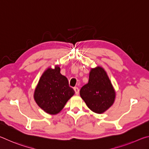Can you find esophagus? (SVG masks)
<instances>
[{
  "instance_id": "esophagus-1",
  "label": "esophagus",
  "mask_w": 149,
  "mask_h": 149,
  "mask_svg": "<svg viewBox=\"0 0 149 149\" xmlns=\"http://www.w3.org/2000/svg\"><path fill=\"white\" fill-rule=\"evenodd\" d=\"M74 91H75V94H76V95H78V94H79V88L77 87H75L74 88Z\"/></svg>"
}]
</instances>
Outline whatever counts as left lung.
<instances>
[{
  "label": "left lung",
  "instance_id": "obj_1",
  "mask_svg": "<svg viewBox=\"0 0 149 149\" xmlns=\"http://www.w3.org/2000/svg\"><path fill=\"white\" fill-rule=\"evenodd\" d=\"M80 96L88 108L102 114L113 104L116 93L107 72L100 66L91 70L89 82L80 89Z\"/></svg>",
  "mask_w": 149,
  "mask_h": 149
}]
</instances>
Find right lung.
<instances>
[{"label": "right lung", "mask_w": 149, "mask_h": 149, "mask_svg": "<svg viewBox=\"0 0 149 149\" xmlns=\"http://www.w3.org/2000/svg\"><path fill=\"white\" fill-rule=\"evenodd\" d=\"M75 91L68 80L60 74L59 65L49 68L42 74L34 92V99L39 107L49 114H56L64 107Z\"/></svg>", "instance_id": "1"}]
</instances>
